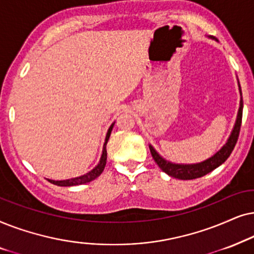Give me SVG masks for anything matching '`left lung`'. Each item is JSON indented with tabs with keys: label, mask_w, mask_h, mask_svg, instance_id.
Masks as SVG:
<instances>
[{
	"label": "left lung",
	"mask_w": 254,
	"mask_h": 254,
	"mask_svg": "<svg viewBox=\"0 0 254 254\" xmlns=\"http://www.w3.org/2000/svg\"><path fill=\"white\" fill-rule=\"evenodd\" d=\"M242 117H243V100H241V107H239L237 121H236L235 127H233L232 133L228 139L224 146L216 153L214 157L209 158L208 160L200 164H194V165H178V164H172L170 161H166L165 159H162L160 155L157 153V151L150 145V151L152 157H153L154 161L157 162V165L160 167V170L165 173L171 175V177L180 179V180H192V179H197L201 177H204L205 174L210 173L211 171H214L215 168H217L219 165H222L226 159L230 157L233 148L236 146L238 137H239V131H241V125H242Z\"/></svg>",
	"instance_id": "obj_1"
}]
</instances>
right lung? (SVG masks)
I'll use <instances>...</instances> for the list:
<instances>
[{
	"instance_id": "right-lung-1",
	"label": "right lung",
	"mask_w": 254,
	"mask_h": 254,
	"mask_svg": "<svg viewBox=\"0 0 254 254\" xmlns=\"http://www.w3.org/2000/svg\"><path fill=\"white\" fill-rule=\"evenodd\" d=\"M113 127H114V123L110 125L109 130H108L106 141H104V145H103L102 155H101L100 162L97 164V166L94 168V170L88 172V173H86L84 175H81V177H79V178L68 179V180H62V181L49 180L51 184L60 186V187H69V186H77V185L88 184V182L95 180L97 177H100L101 173H102L103 170H104V167H106V164H107V143H108V140H109V137H110V133H111V130H113Z\"/></svg>"
}]
</instances>
